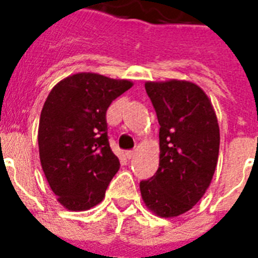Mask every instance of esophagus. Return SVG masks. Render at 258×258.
I'll return each instance as SVG.
<instances>
[{
    "instance_id": "1",
    "label": "esophagus",
    "mask_w": 258,
    "mask_h": 258,
    "mask_svg": "<svg viewBox=\"0 0 258 258\" xmlns=\"http://www.w3.org/2000/svg\"><path fill=\"white\" fill-rule=\"evenodd\" d=\"M135 153H137L135 150H130V151H127V153H125V157L128 158V159H131V158L135 157Z\"/></svg>"
}]
</instances>
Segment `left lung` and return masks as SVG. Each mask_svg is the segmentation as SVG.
<instances>
[{"instance_id":"obj_1","label":"left lung","mask_w":258,"mask_h":258,"mask_svg":"<svg viewBox=\"0 0 258 258\" xmlns=\"http://www.w3.org/2000/svg\"><path fill=\"white\" fill-rule=\"evenodd\" d=\"M159 121V167L141 182L146 206L171 218L188 212L212 182L220 151V127L206 93L184 80L147 82Z\"/></svg>"}]
</instances>
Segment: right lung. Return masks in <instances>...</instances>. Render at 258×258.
<instances>
[{
	"instance_id": "obj_1",
	"label": "right lung",
	"mask_w": 258,
	"mask_h": 258,
	"mask_svg": "<svg viewBox=\"0 0 258 258\" xmlns=\"http://www.w3.org/2000/svg\"><path fill=\"white\" fill-rule=\"evenodd\" d=\"M131 87L128 80L82 72L57 83L46 97L38 124L40 161L52 191L68 210L100 204L119 170L105 113Z\"/></svg>"
}]
</instances>
